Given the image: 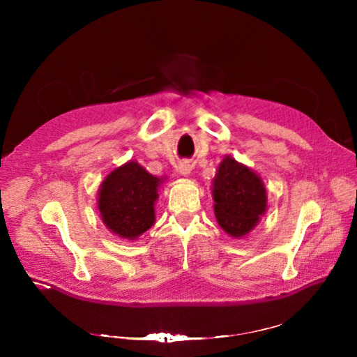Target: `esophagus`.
<instances>
[{
  "mask_svg": "<svg viewBox=\"0 0 357 357\" xmlns=\"http://www.w3.org/2000/svg\"><path fill=\"white\" fill-rule=\"evenodd\" d=\"M178 170H179L181 174H183V176H189L190 172H192V164H190V162H181Z\"/></svg>",
  "mask_w": 357,
  "mask_h": 357,
  "instance_id": "1",
  "label": "esophagus"
}]
</instances>
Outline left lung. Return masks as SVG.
Here are the masks:
<instances>
[{"mask_svg":"<svg viewBox=\"0 0 357 357\" xmlns=\"http://www.w3.org/2000/svg\"><path fill=\"white\" fill-rule=\"evenodd\" d=\"M213 197L215 219L233 238L245 236L268 208L261 178L231 155L220 162L213 183Z\"/></svg>","mask_w":357,"mask_h":357,"instance_id":"obj_1","label":"left lung"}]
</instances>
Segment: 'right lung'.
I'll list each match as a JSON object with an SVG mask.
<instances>
[{"mask_svg":"<svg viewBox=\"0 0 357 357\" xmlns=\"http://www.w3.org/2000/svg\"><path fill=\"white\" fill-rule=\"evenodd\" d=\"M162 179L146 172L135 160L108 174L99 189L102 222L119 238L134 241L154 225V203Z\"/></svg>","mask_w":357,"mask_h":357,"instance_id":"obj_1","label":"right lung"}]
</instances>
